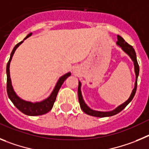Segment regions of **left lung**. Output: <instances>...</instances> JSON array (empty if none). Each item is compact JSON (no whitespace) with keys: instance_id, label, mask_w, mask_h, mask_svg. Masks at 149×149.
Listing matches in <instances>:
<instances>
[{"instance_id":"1","label":"left lung","mask_w":149,"mask_h":149,"mask_svg":"<svg viewBox=\"0 0 149 149\" xmlns=\"http://www.w3.org/2000/svg\"><path fill=\"white\" fill-rule=\"evenodd\" d=\"M117 40L116 41V45L119 47L122 48L123 51L126 53L128 56H129L130 58H131V60L133 61L134 65V72L135 75H136V80H135V84H134V88L133 91L131 92V95H130L129 98L124 103H123L122 104L119 105L118 107H116L115 109H113V111H95V110L91 109L90 107H88L87 105V104L84 102V100H83L82 94H81V83L79 81V87H78V96H79V101L80 104V108H81L84 113H87V114L90 115V116H96V117H107V116H113V115L117 114L118 113H120V111H123L125 107L131 102V101L133 100L134 96L135 93H136V86H137V78L139 76V71H140V68H139V65H138L137 60H136V53H135L134 49L133 48V47L131 46L125 41L121 36H117Z\"/></svg>"}]
</instances>
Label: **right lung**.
<instances>
[{
    "label": "right lung",
    "mask_w": 149,
    "mask_h": 149,
    "mask_svg": "<svg viewBox=\"0 0 149 149\" xmlns=\"http://www.w3.org/2000/svg\"><path fill=\"white\" fill-rule=\"evenodd\" d=\"M33 33H30L26 36V38L24 39L19 42L18 44L15 46L13 48V51H12L11 55H10V58H9V61L6 65V76H7V82H6V91H7V94L9 96V100H11L12 102L14 104L15 106L18 108L20 111H21L23 113L28 115V116H39V115L45 114L47 112H49L50 110L52 109L54 104L55 101H56V96L58 94V92L59 89L61 88V85L65 81L67 78L69 77L71 73H68L66 74L63 75L62 76L58 79V81L56 83V86H55L54 89L52 91V93H50L49 96L47 99L42 100L41 102H32L25 101V100H22L21 98H20L18 95L16 94L15 92L14 89H13V84H12L11 78H10V73H9V65H10V62L13 58V56L14 55L16 49L20 46V45L24 42L25 39L29 38V36H31Z\"/></svg>",
    "instance_id": "obj_1"
}]
</instances>
